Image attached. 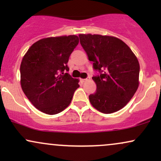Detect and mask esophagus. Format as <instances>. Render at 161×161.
Listing matches in <instances>:
<instances>
[{"instance_id":"1","label":"esophagus","mask_w":161,"mask_h":161,"mask_svg":"<svg viewBox=\"0 0 161 161\" xmlns=\"http://www.w3.org/2000/svg\"><path fill=\"white\" fill-rule=\"evenodd\" d=\"M90 79V77H87L86 79H81V81H82V82H87V81H88Z\"/></svg>"}]
</instances>
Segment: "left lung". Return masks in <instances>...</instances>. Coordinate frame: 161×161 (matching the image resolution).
I'll return each mask as SVG.
<instances>
[{
	"instance_id": "left-lung-1",
	"label": "left lung",
	"mask_w": 161,
	"mask_h": 161,
	"mask_svg": "<svg viewBox=\"0 0 161 161\" xmlns=\"http://www.w3.org/2000/svg\"><path fill=\"white\" fill-rule=\"evenodd\" d=\"M80 44L93 69L97 85L95 93L88 96L92 106L100 112L111 114L127 104L137 91L139 63L123 41L113 36L80 34Z\"/></svg>"
}]
</instances>
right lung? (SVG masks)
Segmentation results:
<instances>
[{
	"instance_id": "add662e5",
	"label": "right lung",
	"mask_w": 161,
	"mask_h": 161,
	"mask_svg": "<svg viewBox=\"0 0 161 161\" xmlns=\"http://www.w3.org/2000/svg\"><path fill=\"white\" fill-rule=\"evenodd\" d=\"M79 44L76 36L41 39L29 47L20 65L22 89L40 111L53 115L67 108L79 87L67 63Z\"/></svg>"
}]
</instances>
